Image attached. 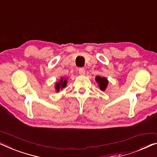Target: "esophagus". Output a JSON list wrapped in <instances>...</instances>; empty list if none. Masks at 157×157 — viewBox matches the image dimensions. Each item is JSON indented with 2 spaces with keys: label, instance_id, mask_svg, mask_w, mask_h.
Wrapping results in <instances>:
<instances>
[{
  "label": "esophagus",
  "instance_id": "1",
  "mask_svg": "<svg viewBox=\"0 0 157 157\" xmlns=\"http://www.w3.org/2000/svg\"><path fill=\"white\" fill-rule=\"evenodd\" d=\"M78 72H79V74L81 75L85 74V68H79Z\"/></svg>",
  "mask_w": 157,
  "mask_h": 157
}]
</instances>
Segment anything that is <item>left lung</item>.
I'll return each instance as SVG.
<instances>
[{
    "mask_svg": "<svg viewBox=\"0 0 157 157\" xmlns=\"http://www.w3.org/2000/svg\"><path fill=\"white\" fill-rule=\"evenodd\" d=\"M96 81L98 83V85H99L100 89L102 90V91H104L105 89H106L107 86V84H108V81L106 78L104 77H100V76H96Z\"/></svg>",
    "mask_w": 157,
    "mask_h": 157,
    "instance_id": "obj_1",
    "label": "left lung"
}]
</instances>
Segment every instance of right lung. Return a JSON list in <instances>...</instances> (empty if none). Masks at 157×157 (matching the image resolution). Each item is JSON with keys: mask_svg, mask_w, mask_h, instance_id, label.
<instances>
[{"mask_svg": "<svg viewBox=\"0 0 157 157\" xmlns=\"http://www.w3.org/2000/svg\"><path fill=\"white\" fill-rule=\"evenodd\" d=\"M66 79H64L62 78L61 79V81H60V82H58L56 83V90L58 91H59L60 89H63V88H64L66 86Z\"/></svg>", "mask_w": 157, "mask_h": 157, "instance_id": "add662e5", "label": "right lung"}]
</instances>
